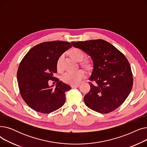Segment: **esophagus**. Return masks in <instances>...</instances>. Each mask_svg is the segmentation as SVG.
Wrapping results in <instances>:
<instances>
[{
	"label": "esophagus",
	"instance_id": "obj_1",
	"mask_svg": "<svg viewBox=\"0 0 147 147\" xmlns=\"http://www.w3.org/2000/svg\"><path fill=\"white\" fill-rule=\"evenodd\" d=\"M80 86L79 84H76V85H71V87L72 88H79Z\"/></svg>",
	"mask_w": 147,
	"mask_h": 147
}]
</instances>
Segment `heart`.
I'll return each mask as SVG.
<instances>
[{"label": "heart", "instance_id": "obj_1", "mask_svg": "<svg viewBox=\"0 0 147 147\" xmlns=\"http://www.w3.org/2000/svg\"><path fill=\"white\" fill-rule=\"evenodd\" d=\"M72 56L79 62H82L85 58V54L84 53L78 49H73L71 51ZM64 57V55H61L57 63V67L58 69L61 70L63 68V61ZM86 77V73L82 69H79L78 71H68L64 73L61 77L62 80L64 83L71 84V85H76L81 82V81Z\"/></svg>", "mask_w": 147, "mask_h": 147}]
</instances>
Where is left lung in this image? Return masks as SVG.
Listing matches in <instances>:
<instances>
[{"instance_id":"left-lung-1","label":"left lung","mask_w":147,"mask_h":147,"mask_svg":"<svg viewBox=\"0 0 147 147\" xmlns=\"http://www.w3.org/2000/svg\"><path fill=\"white\" fill-rule=\"evenodd\" d=\"M73 47L90 57L93 69L89 80L90 90L84 96L86 105L100 113H108L120 107L133 86L128 60L113 45L102 39L72 42Z\"/></svg>"}]
</instances>
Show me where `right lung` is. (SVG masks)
<instances>
[{"mask_svg": "<svg viewBox=\"0 0 147 147\" xmlns=\"http://www.w3.org/2000/svg\"><path fill=\"white\" fill-rule=\"evenodd\" d=\"M71 47L64 41L43 42L30 49L22 59L17 71L18 87L22 99L34 111L50 113L64 104L65 93L71 87L58 79L55 88L48 82L54 80L59 57Z\"/></svg>", "mask_w": 147, "mask_h": 147, "instance_id": "add662e5", "label": "right lung"}]
</instances>
